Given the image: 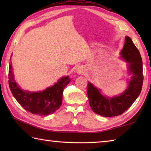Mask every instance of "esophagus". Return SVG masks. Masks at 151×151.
Wrapping results in <instances>:
<instances>
[{
    "instance_id": "34e87169",
    "label": "esophagus",
    "mask_w": 151,
    "mask_h": 151,
    "mask_svg": "<svg viewBox=\"0 0 151 151\" xmlns=\"http://www.w3.org/2000/svg\"><path fill=\"white\" fill-rule=\"evenodd\" d=\"M76 73L78 74L79 75H83V74H85L86 73V70L85 68L83 67V66H79L77 68H76Z\"/></svg>"
}]
</instances>
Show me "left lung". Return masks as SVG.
<instances>
[{
	"instance_id": "1",
	"label": "left lung",
	"mask_w": 151,
	"mask_h": 151,
	"mask_svg": "<svg viewBox=\"0 0 151 151\" xmlns=\"http://www.w3.org/2000/svg\"><path fill=\"white\" fill-rule=\"evenodd\" d=\"M122 57L129 63V72L133 76L123 93L113 98L103 96L98 88L88 83L87 94L93 111L99 115L111 117L121 115L133 104L141 92L143 83L142 61L139 50L129 37L121 51Z\"/></svg>"
}]
</instances>
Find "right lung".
I'll return each instance as SVG.
<instances>
[{
  "instance_id": "add662e5",
  "label": "right lung",
  "mask_w": 151,
  "mask_h": 151,
  "mask_svg": "<svg viewBox=\"0 0 151 151\" xmlns=\"http://www.w3.org/2000/svg\"><path fill=\"white\" fill-rule=\"evenodd\" d=\"M69 82L68 76H65L45 91L37 93L24 91L14 81L12 65H9V85L12 95L22 108L34 114L47 116L59 109L63 102V90Z\"/></svg>"
}]
</instances>
